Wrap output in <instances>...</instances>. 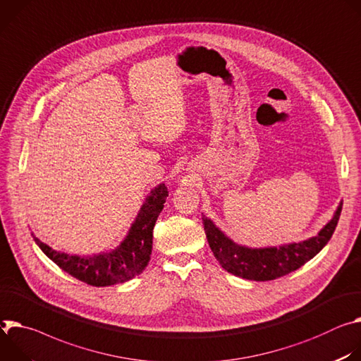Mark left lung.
Segmentation results:
<instances>
[{
    "label": "left lung",
    "instance_id": "obj_1",
    "mask_svg": "<svg viewBox=\"0 0 361 361\" xmlns=\"http://www.w3.org/2000/svg\"><path fill=\"white\" fill-rule=\"evenodd\" d=\"M341 208L343 202H340L333 219L318 235L298 244L271 248L238 245L207 216H202V222L208 244L225 271L251 281H271L298 269L327 245L340 219Z\"/></svg>",
    "mask_w": 361,
    "mask_h": 361
}]
</instances>
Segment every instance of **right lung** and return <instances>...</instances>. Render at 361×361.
Segmentation results:
<instances>
[{"mask_svg":"<svg viewBox=\"0 0 361 361\" xmlns=\"http://www.w3.org/2000/svg\"><path fill=\"white\" fill-rule=\"evenodd\" d=\"M165 183L156 186L142 205L125 241L116 250L93 257L57 252L34 238L35 244L63 271L93 287L122 284L142 274L146 268L153 244V228L168 197Z\"/></svg>","mask_w":361,"mask_h":361,"instance_id":"obj_1","label":"right lung"}]
</instances>
